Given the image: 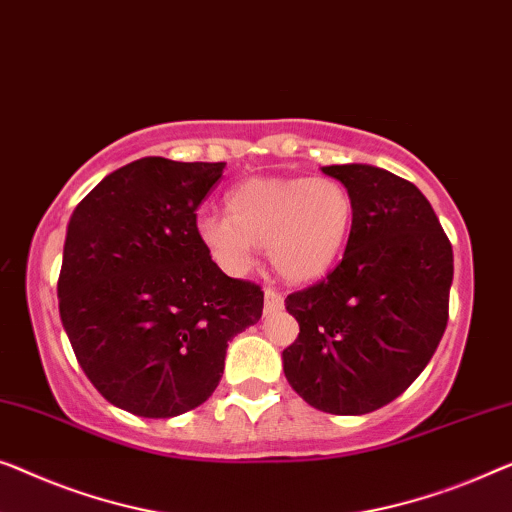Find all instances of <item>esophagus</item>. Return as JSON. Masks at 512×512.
<instances>
[{
	"label": "esophagus",
	"instance_id": "esophagus-1",
	"mask_svg": "<svg viewBox=\"0 0 512 512\" xmlns=\"http://www.w3.org/2000/svg\"><path fill=\"white\" fill-rule=\"evenodd\" d=\"M281 309H284V298H281V293L272 291V288H265V316H270L274 311Z\"/></svg>",
	"mask_w": 512,
	"mask_h": 512
}]
</instances>
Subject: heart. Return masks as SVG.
Instances as JSON below:
<instances>
[{"mask_svg":"<svg viewBox=\"0 0 512 512\" xmlns=\"http://www.w3.org/2000/svg\"><path fill=\"white\" fill-rule=\"evenodd\" d=\"M228 217L203 214L196 238L221 270L240 277L268 249L274 272L293 284L328 274L353 226V198L332 177H251L226 196Z\"/></svg>","mask_w":512,"mask_h":512,"instance_id":"b5f03b06","label":"heart"}]
</instances>
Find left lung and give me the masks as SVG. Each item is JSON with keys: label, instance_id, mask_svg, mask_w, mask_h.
<instances>
[{"label": "left lung", "instance_id": "1", "mask_svg": "<svg viewBox=\"0 0 512 512\" xmlns=\"http://www.w3.org/2000/svg\"><path fill=\"white\" fill-rule=\"evenodd\" d=\"M353 198L342 263L286 298L300 335L286 381L318 411L362 416L418 379L448 323L453 247L416 184L369 164L323 166Z\"/></svg>", "mask_w": 512, "mask_h": 512}]
</instances>
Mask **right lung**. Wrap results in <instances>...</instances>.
Returning a JSON list of instances; mask_svg holds the SVG:
<instances>
[{
  "label": "right lung",
  "mask_w": 512,
  "mask_h": 512,
  "mask_svg": "<svg viewBox=\"0 0 512 512\" xmlns=\"http://www.w3.org/2000/svg\"><path fill=\"white\" fill-rule=\"evenodd\" d=\"M226 164L143 157L103 177L66 226L57 298L96 390L140 418L201 406L228 344L263 314V291L231 279L196 238V210Z\"/></svg>",
  "instance_id": "add662e5"
}]
</instances>
